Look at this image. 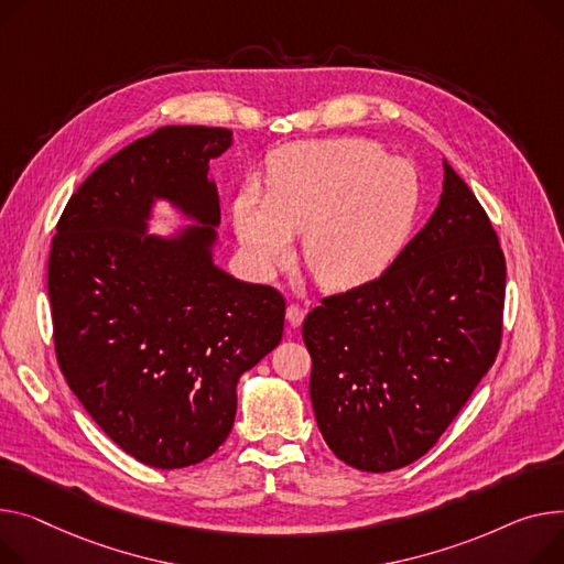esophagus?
<instances>
[{
    "label": "esophagus",
    "instance_id": "obj_1",
    "mask_svg": "<svg viewBox=\"0 0 564 564\" xmlns=\"http://www.w3.org/2000/svg\"><path fill=\"white\" fill-rule=\"evenodd\" d=\"M285 317H288V324H290L292 328H296V326H302V322H304V317H306V311H304L302 306L290 304L288 311H285Z\"/></svg>",
    "mask_w": 564,
    "mask_h": 564
}]
</instances>
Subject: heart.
I'll list each match as a JSON object with an SVG mask.
<instances>
[{
    "instance_id": "heart-1",
    "label": "heart",
    "mask_w": 564,
    "mask_h": 564,
    "mask_svg": "<svg viewBox=\"0 0 564 564\" xmlns=\"http://www.w3.org/2000/svg\"><path fill=\"white\" fill-rule=\"evenodd\" d=\"M420 208L410 163L386 159L360 138L292 142L272 154L262 202L247 191L234 206L236 234L251 265L272 272L304 236L308 272L326 290L379 279L403 249Z\"/></svg>"
}]
</instances>
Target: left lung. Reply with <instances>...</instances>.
Wrapping results in <instances>:
<instances>
[{
  "label": "left lung",
  "mask_w": 564,
  "mask_h": 564,
  "mask_svg": "<svg viewBox=\"0 0 564 564\" xmlns=\"http://www.w3.org/2000/svg\"><path fill=\"white\" fill-rule=\"evenodd\" d=\"M506 258L469 185L444 161L442 197L371 283L304 319L311 401L330 452L360 471L422 458L492 367Z\"/></svg>",
  "instance_id": "8db88e82"
}]
</instances>
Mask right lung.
Segmentation results:
<instances>
[{
  "label": "right lung",
  "mask_w": 564,
  "mask_h": 564,
  "mask_svg": "<svg viewBox=\"0 0 564 564\" xmlns=\"http://www.w3.org/2000/svg\"><path fill=\"white\" fill-rule=\"evenodd\" d=\"M231 135L163 127L131 142L69 197L52 240L58 367L99 429L149 467L213 456L236 420L238 379L283 335L281 292L213 262L219 197L208 161ZM159 198L194 227L147 237Z\"/></svg>",
  "instance_id": "add662e5"
}]
</instances>
